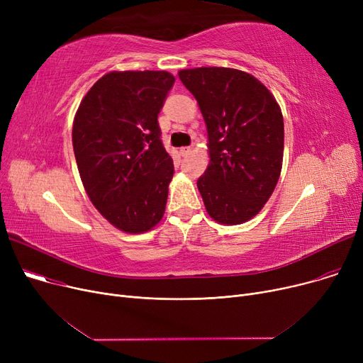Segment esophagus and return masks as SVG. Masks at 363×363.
I'll use <instances>...</instances> for the list:
<instances>
[{
    "label": "esophagus",
    "instance_id": "34e87169",
    "mask_svg": "<svg viewBox=\"0 0 363 363\" xmlns=\"http://www.w3.org/2000/svg\"><path fill=\"white\" fill-rule=\"evenodd\" d=\"M189 152H191V147H182L181 150H179V155L184 157V156H188Z\"/></svg>",
    "mask_w": 363,
    "mask_h": 363
}]
</instances>
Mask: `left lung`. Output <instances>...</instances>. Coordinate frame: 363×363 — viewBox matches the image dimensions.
Instances as JSON below:
<instances>
[{
	"label": "left lung",
	"instance_id": "8db88e82",
	"mask_svg": "<svg viewBox=\"0 0 363 363\" xmlns=\"http://www.w3.org/2000/svg\"><path fill=\"white\" fill-rule=\"evenodd\" d=\"M207 129L208 166L197 186L207 215L222 225L255 218L281 175L284 119L272 92L231 67L182 69Z\"/></svg>",
	"mask_w": 363,
	"mask_h": 363
}]
</instances>
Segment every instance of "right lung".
<instances>
[{
    "label": "right lung",
    "mask_w": 363,
    "mask_h": 363,
    "mask_svg": "<svg viewBox=\"0 0 363 363\" xmlns=\"http://www.w3.org/2000/svg\"><path fill=\"white\" fill-rule=\"evenodd\" d=\"M174 74L113 70L95 82L76 110L72 143L94 207L128 234L163 218L174 160L160 141L157 114Z\"/></svg>",
    "instance_id": "right-lung-1"
}]
</instances>
